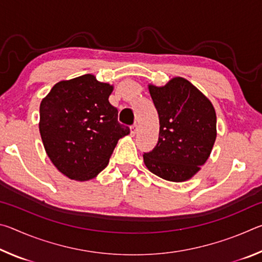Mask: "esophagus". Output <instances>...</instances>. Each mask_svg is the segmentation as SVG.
<instances>
[{
	"label": "esophagus",
	"instance_id": "obj_1",
	"mask_svg": "<svg viewBox=\"0 0 262 262\" xmlns=\"http://www.w3.org/2000/svg\"><path fill=\"white\" fill-rule=\"evenodd\" d=\"M136 133H137V125H133L130 127V135L132 136H135Z\"/></svg>",
	"mask_w": 262,
	"mask_h": 262
}]
</instances>
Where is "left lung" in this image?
<instances>
[{"label": "left lung", "mask_w": 262, "mask_h": 262, "mask_svg": "<svg viewBox=\"0 0 262 262\" xmlns=\"http://www.w3.org/2000/svg\"><path fill=\"white\" fill-rule=\"evenodd\" d=\"M159 117L158 143L143 155L144 164L159 178L189 180L201 170L214 147L216 112L211 101L183 77L165 85L148 84Z\"/></svg>", "instance_id": "obj_1"}]
</instances>
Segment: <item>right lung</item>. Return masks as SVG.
<instances>
[{
	"label": "right lung",
	"instance_id": "obj_1",
	"mask_svg": "<svg viewBox=\"0 0 262 262\" xmlns=\"http://www.w3.org/2000/svg\"><path fill=\"white\" fill-rule=\"evenodd\" d=\"M112 91L113 85L86 74L57 82L41 100L39 132L43 148L67 178H96L107 166L118 141L129 134L110 104Z\"/></svg>",
	"mask_w": 262,
	"mask_h": 262
}]
</instances>
